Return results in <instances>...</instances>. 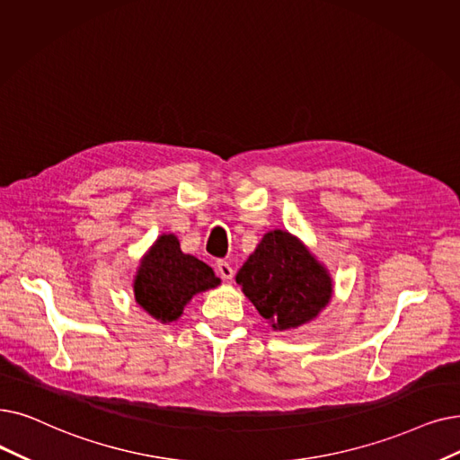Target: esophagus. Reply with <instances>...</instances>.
Wrapping results in <instances>:
<instances>
[{
	"instance_id": "obj_1",
	"label": "esophagus",
	"mask_w": 460,
	"mask_h": 460,
	"mask_svg": "<svg viewBox=\"0 0 460 460\" xmlns=\"http://www.w3.org/2000/svg\"><path fill=\"white\" fill-rule=\"evenodd\" d=\"M216 272L222 276L224 279H231L234 276V270H233V267L227 261H217L216 263Z\"/></svg>"
}]
</instances>
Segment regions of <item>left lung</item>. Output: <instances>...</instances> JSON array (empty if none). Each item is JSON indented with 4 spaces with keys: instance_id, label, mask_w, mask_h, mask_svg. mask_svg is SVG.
I'll return each mask as SVG.
<instances>
[{
    "instance_id": "left-lung-1",
    "label": "left lung",
    "mask_w": 460,
    "mask_h": 460,
    "mask_svg": "<svg viewBox=\"0 0 460 460\" xmlns=\"http://www.w3.org/2000/svg\"><path fill=\"white\" fill-rule=\"evenodd\" d=\"M234 278L255 310L279 332L314 322L334 293L329 269L286 229L265 233Z\"/></svg>"
}]
</instances>
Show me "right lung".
<instances>
[{"label":"right lung","instance_id":"right-lung-1","mask_svg":"<svg viewBox=\"0 0 460 460\" xmlns=\"http://www.w3.org/2000/svg\"><path fill=\"white\" fill-rule=\"evenodd\" d=\"M222 284L214 270L181 250L176 234L164 233L141 257L133 278L137 305L162 323L176 322L199 293Z\"/></svg>","mask_w":460,"mask_h":460}]
</instances>
